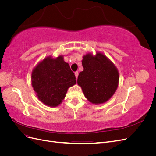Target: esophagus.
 Here are the masks:
<instances>
[{"mask_svg":"<svg viewBox=\"0 0 156 156\" xmlns=\"http://www.w3.org/2000/svg\"><path fill=\"white\" fill-rule=\"evenodd\" d=\"M78 75H79L78 72H75V77H76V79H77V77H78Z\"/></svg>","mask_w":156,"mask_h":156,"instance_id":"1","label":"esophagus"}]
</instances>
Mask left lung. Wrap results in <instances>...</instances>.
<instances>
[{"mask_svg": "<svg viewBox=\"0 0 156 156\" xmlns=\"http://www.w3.org/2000/svg\"><path fill=\"white\" fill-rule=\"evenodd\" d=\"M83 71L79 73L77 83L84 96L92 103H102L108 100L118 87V70L105 56L98 53L83 56Z\"/></svg>", "mask_w": 156, "mask_h": 156, "instance_id": "8db88e82", "label": "left lung"}]
</instances>
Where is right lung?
I'll return each instance as SVG.
<instances>
[{
	"mask_svg": "<svg viewBox=\"0 0 156 156\" xmlns=\"http://www.w3.org/2000/svg\"><path fill=\"white\" fill-rule=\"evenodd\" d=\"M74 73L62 56L47 57L32 73V84L39 100L44 104L58 106L64 100L69 87L76 83Z\"/></svg>",
	"mask_w": 156,
	"mask_h": 156,
	"instance_id": "1",
	"label": "right lung"
}]
</instances>
